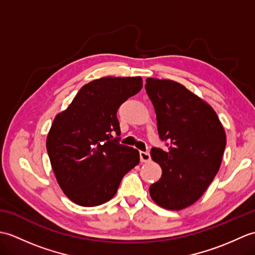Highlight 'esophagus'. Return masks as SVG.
<instances>
[{"label": "esophagus", "mask_w": 255, "mask_h": 255, "mask_svg": "<svg viewBox=\"0 0 255 255\" xmlns=\"http://www.w3.org/2000/svg\"><path fill=\"white\" fill-rule=\"evenodd\" d=\"M150 160H151V156L148 151H140V161L149 162Z\"/></svg>", "instance_id": "34e87169"}]
</instances>
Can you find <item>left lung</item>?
I'll return each instance as SVG.
<instances>
[{"label": "left lung", "instance_id": "1", "mask_svg": "<svg viewBox=\"0 0 255 255\" xmlns=\"http://www.w3.org/2000/svg\"><path fill=\"white\" fill-rule=\"evenodd\" d=\"M145 82L160 139L169 142L165 151L151 149L162 175L150 195L161 207L181 210L197 202L218 173L226 132L213 107L184 85L153 78Z\"/></svg>", "mask_w": 255, "mask_h": 255}]
</instances>
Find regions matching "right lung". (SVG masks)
<instances>
[{"label":"right lung","mask_w":255,"mask_h":255,"mask_svg":"<svg viewBox=\"0 0 255 255\" xmlns=\"http://www.w3.org/2000/svg\"><path fill=\"white\" fill-rule=\"evenodd\" d=\"M142 88L140 77H106L79 91L53 119L46 147L57 182L73 203L94 207L112 199L139 151L119 143L117 111Z\"/></svg>","instance_id":"obj_1"}]
</instances>
